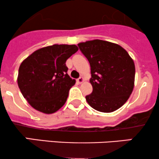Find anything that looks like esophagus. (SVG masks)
<instances>
[{
  "instance_id": "esophagus-1",
  "label": "esophagus",
  "mask_w": 159,
  "mask_h": 159,
  "mask_svg": "<svg viewBox=\"0 0 159 159\" xmlns=\"http://www.w3.org/2000/svg\"><path fill=\"white\" fill-rule=\"evenodd\" d=\"M76 81H77V83H83V82L84 81V80H83V78L82 77V76H80V78H78L77 80H76Z\"/></svg>"
}]
</instances>
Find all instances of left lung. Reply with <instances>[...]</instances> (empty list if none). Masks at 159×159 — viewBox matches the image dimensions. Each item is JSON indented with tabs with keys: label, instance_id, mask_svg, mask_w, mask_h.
<instances>
[{
	"label": "left lung",
	"instance_id": "8db88e82",
	"mask_svg": "<svg viewBox=\"0 0 159 159\" xmlns=\"http://www.w3.org/2000/svg\"><path fill=\"white\" fill-rule=\"evenodd\" d=\"M90 63L92 93L85 97L93 109L112 112L127 101L135 82L134 61L122 47L95 39L78 44Z\"/></svg>",
	"mask_w": 159,
	"mask_h": 159
}]
</instances>
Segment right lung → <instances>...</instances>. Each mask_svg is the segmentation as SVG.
<instances>
[{"instance_id": "1", "label": "right lung", "mask_w": 159, "mask_h": 159, "mask_svg": "<svg viewBox=\"0 0 159 159\" xmlns=\"http://www.w3.org/2000/svg\"><path fill=\"white\" fill-rule=\"evenodd\" d=\"M77 50L75 44H53L35 50L22 61L18 85L32 107L52 114L64 106L76 83L67 74L65 62Z\"/></svg>"}]
</instances>
